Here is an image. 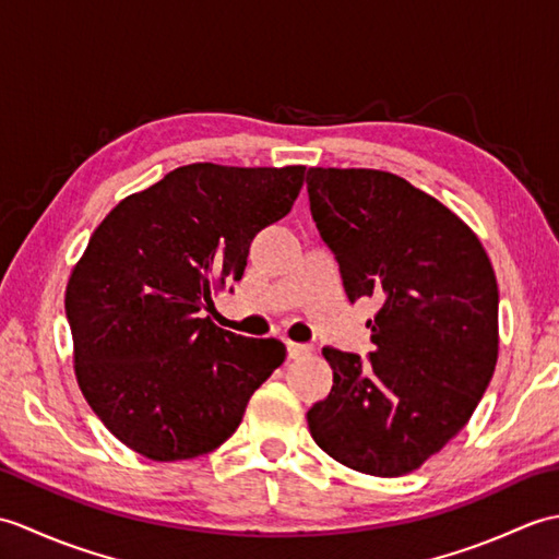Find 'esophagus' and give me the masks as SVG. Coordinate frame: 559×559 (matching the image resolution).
<instances>
[{"label": "esophagus", "mask_w": 559, "mask_h": 559, "mask_svg": "<svg viewBox=\"0 0 559 559\" xmlns=\"http://www.w3.org/2000/svg\"><path fill=\"white\" fill-rule=\"evenodd\" d=\"M305 355H310V346H302V343H293L288 341V358L290 360H300Z\"/></svg>", "instance_id": "1"}]
</instances>
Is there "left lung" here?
<instances>
[{"instance_id":"8db88e82","label":"left lung","mask_w":559,"mask_h":559,"mask_svg":"<svg viewBox=\"0 0 559 559\" xmlns=\"http://www.w3.org/2000/svg\"><path fill=\"white\" fill-rule=\"evenodd\" d=\"M310 211L348 300L374 298V350L324 348L334 386L307 411L314 442L343 466L396 478L454 437L488 389L497 278L466 223L399 175L310 168Z\"/></svg>"}]
</instances>
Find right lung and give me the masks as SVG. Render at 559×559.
I'll return each mask as SVG.
<instances>
[{"label":"right lung","mask_w":559,"mask_h":559,"mask_svg":"<svg viewBox=\"0 0 559 559\" xmlns=\"http://www.w3.org/2000/svg\"><path fill=\"white\" fill-rule=\"evenodd\" d=\"M305 165H182L122 199L71 271L74 372L103 425L151 461L209 454L286 360L276 338L211 322V295L240 281L254 235L288 216Z\"/></svg>","instance_id":"obj_1"}]
</instances>
